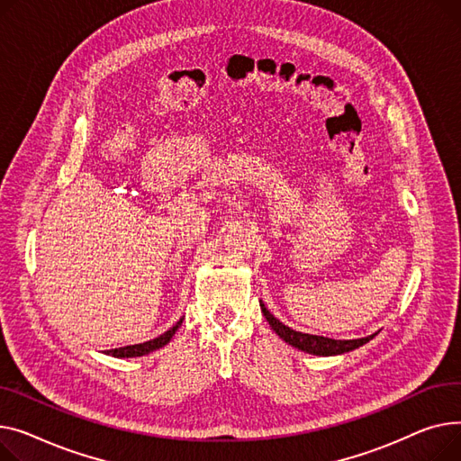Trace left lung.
<instances>
[{
  "mask_svg": "<svg viewBox=\"0 0 461 461\" xmlns=\"http://www.w3.org/2000/svg\"><path fill=\"white\" fill-rule=\"evenodd\" d=\"M260 309L266 316V320L269 321L272 330L288 344H292L297 349H303L307 354L312 356H339L344 354V351H351L363 344H366L368 340L374 339V335L365 337V339H354V340H335V339H328V337H318V335H309V333H300L294 331L288 326H285L283 321H279L272 312H269L264 303L260 302Z\"/></svg>",
  "mask_w": 461,
  "mask_h": 461,
  "instance_id": "8db88e82",
  "label": "left lung"
}]
</instances>
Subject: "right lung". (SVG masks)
<instances>
[{
    "mask_svg": "<svg viewBox=\"0 0 461 461\" xmlns=\"http://www.w3.org/2000/svg\"><path fill=\"white\" fill-rule=\"evenodd\" d=\"M180 323H182V318L175 323V326L169 331H166L164 335H159V337H156L152 340H147L143 344H133V346L107 349L105 354L107 356H113V357H141V356H147V354H150V351H154V349H158L161 346H166L173 339L175 331L180 328Z\"/></svg>",
    "mask_w": 461,
    "mask_h": 461,
    "instance_id": "add662e5",
    "label": "right lung"
}]
</instances>
